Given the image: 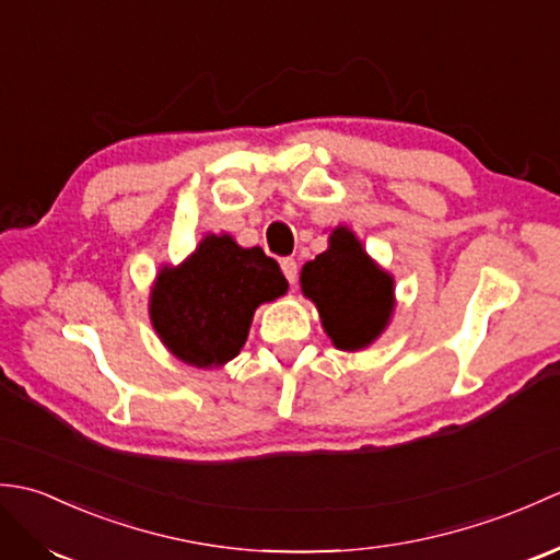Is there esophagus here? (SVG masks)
<instances>
[{"label": "esophagus", "instance_id": "esophagus-1", "mask_svg": "<svg viewBox=\"0 0 560 560\" xmlns=\"http://www.w3.org/2000/svg\"><path fill=\"white\" fill-rule=\"evenodd\" d=\"M281 271H283V277L289 279L291 287H293L295 281H299V261H295L293 257H283L281 259Z\"/></svg>", "mask_w": 560, "mask_h": 560}]
</instances>
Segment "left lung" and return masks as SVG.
<instances>
[{
	"label": "left lung",
	"instance_id": "8db88e82",
	"mask_svg": "<svg viewBox=\"0 0 560 560\" xmlns=\"http://www.w3.org/2000/svg\"><path fill=\"white\" fill-rule=\"evenodd\" d=\"M301 289L317 305L325 331L341 351L371 347L395 307V279L368 257L347 225L331 231L323 255L305 261Z\"/></svg>",
	"mask_w": 560,
	"mask_h": 560
}]
</instances>
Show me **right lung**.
<instances>
[{
    "label": "right lung",
    "mask_w": 560,
    "mask_h": 560,
    "mask_svg": "<svg viewBox=\"0 0 560 560\" xmlns=\"http://www.w3.org/2000/svg\"><path fill=\"white\" fill-rule=\"evenodd\" d=\"M287 289L277 259L265 249L209 233L183 265L159 271L149 303L151 325L180 361L217 368L241 353L257 307Z\"/></svg>",
    "instance_id": "add662e5"
}]
</instances>
